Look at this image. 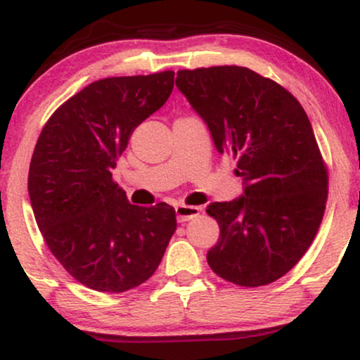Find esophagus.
Masks as SVG:
<instances>
[{
    "label": "esophagus",
    "mask_w": 360,
    "mask_h": 360,
    "mask_svg": "<svg viewBox=\"0 0 360 360\" xmlns=\"http://www.w3.org/2000/svg\"><path fill=\"white\" fill-rule=\"evenodd\" d=\"M200 212H201L200 206H189V205H177L176 206V217L179 223L193 220V218H196L198 214H200Z\"/></svg>",
    "instance_id": "1"
}]
</instances>
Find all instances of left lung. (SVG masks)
Returning <instances> with one entry per match:
<instances>
[{
    "mask_svg": "<svg viewBox=\"0 0 360 360\" xmlns=\"http://www.w3.org/2000/svg\"><path fill=\"white\" fill-rule=\"evenodd\" d=\"M176 86L243 181V196L206 208L220 226L206 260L237 286L274 283L309 249L325 213L328 172L311 123L288 89L247 68L183 69Z\"/></svg>",
    "mask_w": 360,
    "mask_h": 360,
    "instance_id": "8db88e82",
    "label": "left lung"
}]
</instances>
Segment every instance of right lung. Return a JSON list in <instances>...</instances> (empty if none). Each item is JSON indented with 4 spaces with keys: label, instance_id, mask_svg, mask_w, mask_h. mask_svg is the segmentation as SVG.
I'll list each match as a JSON object with an SVG mask.
<instances>
[{
    "label": "right lung",
    "instance_id": "right-lung-1",
    "mask_svg": "<svg viewBox=\"0 0 360 360\" xmlns=\"http://www.w3.org/2000/svg\"><path fill=\"white\" fill-rule=\"evenodd\" d=\"M172 88V71L94 81L53 111L37 140L28 171L37 225L60 266L94 291L146 283L176 232L172 206L128 203L111 174Z\"/></svg>",
    "mask_w": 360,
    "mask_h": 360
}]
</instances>
